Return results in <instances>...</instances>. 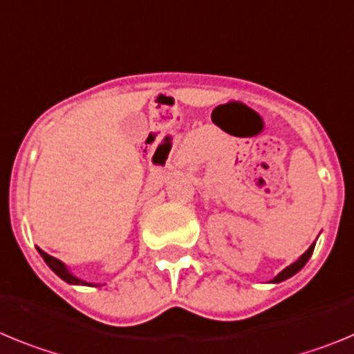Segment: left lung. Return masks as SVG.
<instances>
[{
	"label": "left lung",
	"mask_w": 354,
	"mask_h": 354,
	"mask_svg": "<svg viewBox=\"0 0 354 354\" xmlns=\"http://www.w3.org/2000/svg\"><path fill=\"white\" fill-rule=\"evenodd\" d=\"M312 252H314V243L310 245V248H308L307 252H305L304 256L300 257V259L296 261V263L289 264V266H288V268H286V270H282V272H280L279 275H277L275 279L272 280V282H282V280L289 279V277H292V275H295V273L300 272V270L305 266V263H307V261H308V257L312 256Z\"/></svg>",
	"instance_id": "obj_1"
}]
</instances>
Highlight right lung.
I'll return each mask as SVG.
<instances>
[{
  "label": "right lung",
  "instance_id": "right-lung-1",
  "mask_svg": "<svg viewBox=\"0 0 354 354\" xmlns=\"http://www.w3.org/2000/svg\"><path fill=\"white\" fill-rule=\"evenodd\" d=\"M38 252H40V256L44 257V261H46V263H47V266H49V268L53 270V272L56 273V275L62 277V279L65 280V282H68V284L90 286V284H86L84 280H81V279H77V277L72 275V273H70L68 270H66L65 264H63L59 259H56V257L49 256V254H46V252H44V250H40V248H38Z\"/></svg>",
  "mask_w": 354,
  "mask_h": 354
}]
</instances>
